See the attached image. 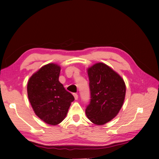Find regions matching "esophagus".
<instances>
[{
  "mask_svg": "<svg viewBox=\"0 0 159 159\" xmlns=\"http://www.w3.org/2000/svg\"><path fill=\"white\" fill-rule=\"evenodd\" d=\"M74 98H75V99H78V95L77 94V93H74Z\"/></svg>",
  "mask_w": 159,
  "mask_h": 159,
  "instance_id": "obj_1",
  "label": "esophagus"
}]
</instances>
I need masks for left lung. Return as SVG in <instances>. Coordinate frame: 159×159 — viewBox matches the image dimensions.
Listing matches in <instances>:
<instances>
[{
  "mask_svg": "<svg viewBox=\"0 0 159 159\" xmlns=\"http://www.w3.org/2000/svg\"><path fill=\"white\" fill-rule=\"evenodd\" d=\"M88 73L91 99L85 113L91 122L101 125L110 121L121 109L125 84L121 76L103 63L93 65Z\"/></svg>",
  "mask_w": 159,
  "mask_h": 159,
  "instance_id": "8db88e82",
  "label": "left lung"
}]
</instances>
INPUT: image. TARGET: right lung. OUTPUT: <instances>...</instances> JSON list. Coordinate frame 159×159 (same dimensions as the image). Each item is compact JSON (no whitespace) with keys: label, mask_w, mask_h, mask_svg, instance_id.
I'll return each mask as SVG.
<instances>
[{"label":"right lung","mask_w":159,"mask_h":159,"mask_svg":"<svg viewBox=\"0 0 159 159\" xmlns=\"http://www.w3.org/2000/svg\"><path fill=\"white\" fill-rule=\"evenodd\" d=\"M60 67L49 64L38 70L28 81V96L37 116L56 125L66 116L74 97L59 81Z\"/></svg>","instance_id":"right-lung-1"}]
</instances>
